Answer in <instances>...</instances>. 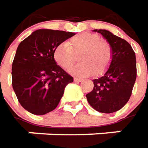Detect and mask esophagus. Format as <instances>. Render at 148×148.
Returning a JSON list of instances; mask_svg holds the SVG:
<instances>
[{
  "instance_id": "obj_1",
  "label": "esophagus",
  "mask_w": 148,
  "mask_h": 148,
  "mask_svg": "<svg viewBox=\"0 0 148 148\" xmlns=\"http://www.w3.org/2000/svg\"><path fill=\"white\" fill-rule=\"evenodd\" d=\"M74 80L75 81V82H81V81H83V79L79 78V77H74Z\"/></svg>"
}]
</instances>
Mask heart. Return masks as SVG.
<instances>
[{
	"label": "heart",
	"mask_w": 148,
	"mask_h": 148,
	"mask_svg": "<svg viewBox=\"0 0 148 148\" xmlns=\"http://www.w3.org/2000/svg\"><path fill=\"white\" fill-rule=\"evenodd\" d=\"M79 60L83 62L69 69L76 75L86 76L92 73L101 75L109 68L112 60L111 46L106 41L100 40L97 34L84 33L75 36L68 42H60L54 50V59L64 69H69L74 64L79 53Z\"/></svg>",
	"instance_id": "b5f03b06"
}]
</instances>
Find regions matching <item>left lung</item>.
I'll use <instances>...</instances> for the list:
<instances>
[{
	"label": "left lung",
	"instance_id": "8db88e82",
	"mask_svg": "<svg viewBox=\"0 0 148 148\" xmlns=\"http://www.w3.org/2000/svg\"><path fill=\"white\" fill-rule=\"evenodd\" d=\"M101 33L112 48V60L108 70L94 79L92 92L86 95L90 106L101 113H113L130 100L137 77L136 56L127 41L107 30L95 29Z\"/></svg>",
	"mask_w": 148,
	"mask_h": 148
}]
</instances>
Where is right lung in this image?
<instances>
[{
    "label": "right lung",
    "mask_w": 148,
    "mask_h": 148,
    "mask_svg": "<svg viewBox=\"0 0 148 148\" xmlns=\"http://www.w3.org/2000/svg\"><path fill=\"white\" fill-rule=\"evenodd\" d=\"M74 33L38 29L18 45L12 64V86L18 102L33 115L56 108L73 77L56 64L54 50Z\"/></svg>",
    "instance_id": "right-lung-1"
}]
</instances>
